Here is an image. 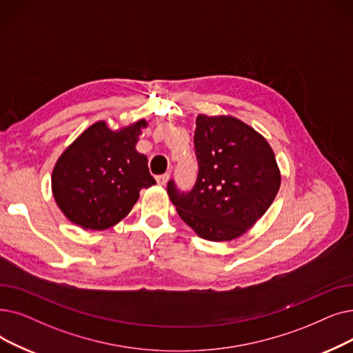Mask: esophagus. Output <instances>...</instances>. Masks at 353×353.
Returning <instances> with one entry per match:
<instances>
[{
    "label": "esophagus",
    "mask_w": 353,
    "mask_h": 353,
    "mask_svg": "<svg viewBox=\"0 0 353 353\" xmlns=\"http://www.w3.org/2000/svg\"><path fill=\"white\" fill-rule=\"evenodd\" d=\"M168 179H170V174H161V176H157L156 177V180H157V185H160V186H165L167 185V181H168Z\"/></svg>",
    "instance_id": "esophagus-1"
}]
</instances>
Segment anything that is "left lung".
I'll return each instance as SVG.
<instances>
[{"label":"left lung","mask_w":353,"mask_h":353,"mask_svg":"<svg viewBox=\"0 0 353 353\" xmlns=\"http://www.w3.org/2000/svg\"><path fill=\"white\" fill-rule=\"evenodd\" d=\"M196 185L167 193L179 216L206 241H232L248 232L268 210L281 185V172L264 137L232 115L196 117Z\"/></svg>","instance_id":"left-lung-1"}]
</instances>
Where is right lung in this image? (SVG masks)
Masks as SVG:
<instances>
[{"instance_id": "right-lung-1", "label": "right lung", "mask_w": 353, "mask_h": 353, "mask_svg": "<svg viewBox=\"0 0 353 353\" xmlns=\"http://www.w3.org/2000/svg\"><path fill=\"white\" fill-rule=\"evenodd\" d=\"M141 118L111 130L106 121L88 127L57 159L52 193L65 216L86 231H103L131 212L140 190L156 185L147 157L137 151Z\"/></svg>"}]
</instances>
